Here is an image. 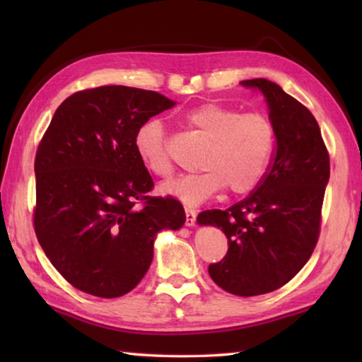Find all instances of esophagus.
Masks as SVG:
<instances>
[{
    "label": "esophagus",
    "mask_w": 362,
    "mask_h": 362,
    "mask_svg": "<svg viewBox=\"0 0 362 362\" xmlns=\"http://www.w3.org/2000/svg\"><path fill=\"white\" fill-rule=\"evenodd\" d=\"M196 222V212L192 209H185V225L193 226Z\"/></svg>",
    "instance_id": "34e87169"
}]
</instances>
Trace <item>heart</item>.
<instances>
[{"label": "heart", "instance_id": "heart-1", "mask_svg": "<svg viewBox=\"0 0 362 362\" xmlns=\"http://www.w3.org/2000/svg\"><path fill=\"white\" fill-rule=\"evenodd\" d=\"M185 121L209 140L199 163L203 170L161 183L163 194L174 196L193 207L223 188L233 194H246L259 185L276 142V131L267 115L241 113L220 103H203L189 110ZM134 146L151 174L166 177L173 173L168 132L161 121H145L136 132Z\"/></svg>", "mask_w": 362, "mask_h": 362}]
</instances>
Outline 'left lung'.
<instances>
[{
    "label": "left lung",
    "mask_w": 362,
    "mask_h": 362,
    "mask_svg": "<svg viewBox=\"0 0 362 362\" xmlns=\"http://www.w3.org/2000/svg\"><path fill=\"white\" fill-rule=\"evenodd\" d=\"M241 84L265 95L276 131L273 158L247 198L225 211L201 212L198 223L218 226L228 238V252L209 265L214 283L252 297L289 283L313 254L330 164L308 108L265 78Z\"/></svg>",
    "instance_id": "obj_1"
}]
</instances>
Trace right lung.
Wrapping results in <instances>:
<instances>
[{
  "mask_svg": "<svg viewBox=\"0 0 362 362\" xmlns=\"http://www.w3.org/2000/svg\"><path fill=\"white\" fill-rule=\"evenodd\" d=\"M174 107L168 97L100 86L65 99L36 150L33 226L69 283L90 296L131 292L148 272L158 231L179 230L185 211L155 187L134 146L140 126Z\"/></svg>",
  "mask_w": 362,
  "mask_h": 362,
  "instance_id": "1",
  "label": "right lung"
}]
</instances>
